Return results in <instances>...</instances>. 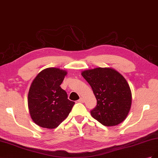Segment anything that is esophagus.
Segmentation results:
<instances>
[{
    "label": "esophagus",
    "instance_id": "34e87169",
    "mask_svg": "<svg viewBox=\"0 0 158 158\" xmlns=\"http://www.w3.org/2000/svg\"><path fill=\"white\" fill-rule=\"evenodd\" d=\"M78 102L79 103H83V102H84V99L82 98H80L78 100Z\"/></svg>",
    "mask_w": 158,
    "mask_h": 158
}]
</instances>
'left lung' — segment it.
I'll use <instances>...</instances> for the list:
<instances>
[{"label":"left lung","instance_id":"8db88e82","mask_svg":"<svg viewBox=\"0 0 158 158\" xmlns=\"http://www.w3.org/2000/svg\"><path fill=\"white\" fill-rule=\"evenodd\" d=\"M92 88L97 105L91 114L105 126H115L126 118L130 111L132 95L125 78L110 68H96L82 72Z\"/></svg>","mask_w":158,"mask_h":158}]
</instances>
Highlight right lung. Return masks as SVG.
Instances as JSON below:
<instances>
[{"label": "right lung", "instance_id": "right-lung-1", "mask_svg": "<svg viewBox=\"0 0 158 158\" xmlns=\"http://www.w3.org/2000/svg\"><path fill=\"white\" fill-rule=\"evenodd\" d=\"M66 72L46 69L33 80L28 93V107L33 121L43 128H55L68 117L74 102L60 85Z\"/></svg>", "mask_w": 158, "mask_h": 158}]
</instances>
